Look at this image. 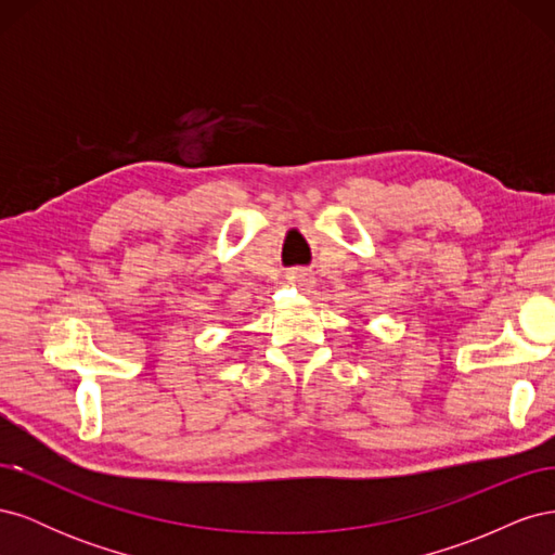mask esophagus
I'll use <instances>...</instances> for the list:
<instances>
[{"mask_svg": "<svg viewBox=\"0 0 555 555\" xmlns=\"http://www.w3.org/2000/svg\"><path fill=\"white\" fill-rule=\"evenodd\" d=\"M287 280H289L292 287H298V289H308L310 284H312V278H310L308 273H304V271H296V273H292Z\"/></svg>", "mask_w": 555, "mask_h": 555, "instance_id": "34e87169", "label": "esophagus"}]
</instances>
